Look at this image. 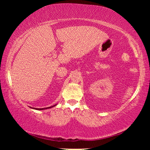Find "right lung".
<instances>
[{
  "label": "right lung",
  "instance_id": "1",
  "mask_svg": "<svg viewBox=\"0 0 150 150\" xmlns=\"http://www.w3.org/2000/svg\"><path fill=\"white\" fill-rule=\"evenodd\" d=\"M55 105H55L52 106H50V107H47V108H34V109H36V110H44V109H47V108H50L52 107H54V106H55Z\"/></svg>",
  "mask_w": 150,
  "mask_h": 150
}]
</instances>
